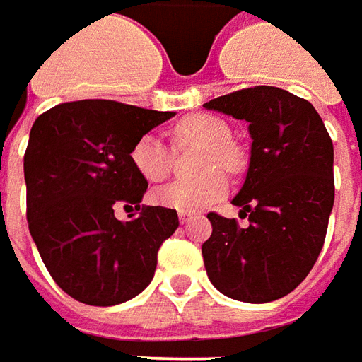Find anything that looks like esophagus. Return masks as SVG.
<instances>
[{"label":"esophagus","mask_w":362,"mask_h":362,"mask_svg":"<svg viewBox=\"0 0 362 362\" xmlns=\"http://www.w3.org/2000/svg\"><path fill=\"white\" fill-rule=\"evenodd\" d=\"M193 218H194V214H191V212H179V220H181L183 224H189Z\"/></svg>","instance_id":"1"}]
</instances>
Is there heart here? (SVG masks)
Instances as JSON below:
<instances>
[{
	"mask_svg": "<svg viewBox=\"0 0 362 362\" xmlns=\"http://www.w3.org/2000/svg\"><path fill=\"white\" fill-rule=\"evenodd\" d=\"M173 140L177 146L201 144L204 150L201 153L199 169L209 171L197 179H177L168 185L153 191V201L179 210V212H199L209 209L218 202L228 191L226 177L222 175L218 168L228 173H235L242 168V158L232 144V130L222 119L206 112H197L181 119L173 127ZM132 165L140 175L158 183L165 179L171 171L173 153L168 146L161 142L160 136L146 132L142 134L130 150ZM214 168V172H210Z\"/></svg>",
	"mask_w": 362,
	"mask_h": 362,
	"instance_id": "obj_1",
	"label": "heart"
}]
</instances>
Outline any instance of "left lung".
Returning a JSON list of instances; mask_svg holds the SVG:
<instances>
[{"label":"left lung","mask_w":362,"mask_h":362,"mask_svg":"<svg viewBox=\"0 0 362 362\" xmlns=\"http://www.w3.org/2000/svg\"><path fill=\"white\" fill-rule=\"evenodd\" d=\"M250 122L251 160L235 206L250 226L209 212L202 243L210 283L230 298L263 304L298 286L324 247L335 199L333 144L310 101L271 86L204 103Z\"/></svg>","instance_id":"obj_1"}]
</instances>
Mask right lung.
Returning a JSON list of instances; mask_svg holds the SVG:
<instances>
[{
    "mask_svg": "<svg viewBox=\"0 0 362 362\" xmlns=\"http://www.w3.org/2000/svg\"><path fill=\"white\" fill-rule=\"evenodd\" d=\"M173 117L107 99L56 105L30 128L25 152L27 220L48 273L89 306L134 298L153 279L158 251L179 226L173 209L140 206L148 181L134 142ZM122 206L138 217L114 218Z\"/></svg>",
    "mask_w": 362,
    "mask_h": 362,
    "instance_id": "right-lung-1",
    "label": "right lung"
}]
</instances>
